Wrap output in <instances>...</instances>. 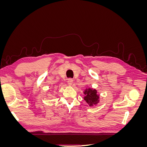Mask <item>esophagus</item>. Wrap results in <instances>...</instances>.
<instances>
[{
    "label": "esophagus",
    "mask_w": 147,
    "mask_h": 147,
    "mask_svg": "<svg viewBox=\"0 0 147 147\" xmlns=\"http://www.w3.org/2000/svg\"><path fill=\"white\" fill-rule=\"evenodd\" d=\"M73 82H74V80L72 78H69V79H68V80H67V83H68L69 85L70 86V85H72V84Z\"/></svg>",
    "instance_id": "1"
}]
</instances>
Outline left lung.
I'll return each mask as SVG.
<instances>
[{"label": "left lung", "mask_w": 147, "mask_h": 147, "mask_svg": "<svg viewBox=\"0 0 147 147\" xmlns=\"http://www.w3.org/2000/svg\"><path fill=\"white\" fill-rule=\"evenodd\" d=\"M97 90L92 88H86L84 91L85 96L84 97V100L86 101L89 106L92 107L99 103V95L97 94Z\"/></svg>", "instance_id": "1"}]
</instances>
